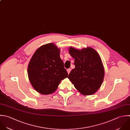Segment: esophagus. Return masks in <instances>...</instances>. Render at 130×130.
I'll return each mask as SVG.
<instances>
[{
    "mask_svg": "<svg viewBox=\"0 0 130 130\" xmlns=\"http://www.w3.org/2000/svg\"><path fill=\"white\" fill-rule=\"evenodd\" d=\"M67 72H68V74H69L70 73V71H71V69H67Z\"/></svg>",
    "mask_w": 130,
    "mask_h": 130,
    "instance_id": "obj_1",
    "label": "esophagus"
}]
</instances>
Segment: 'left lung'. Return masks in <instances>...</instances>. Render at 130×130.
I'll use <instances>...</instances> for the list:
<instances>
[{"label": "left lung", "mask_w": 130, "mask_h": 130, "mask_svg": "<svg viewBox=\"0 0 130 130\" xmlns=\"http://www.w3.org/2000/svg\"><path fill=\"white\" fill-rule=\"evenodd\" d=\"M69 53L74 59L75 68L68 78L82 95L95 94L102 84L105 74L99 55L89 46L82 50L70 46Z\"/></svg>", "instance_id": "obj_1"}]
</instances>
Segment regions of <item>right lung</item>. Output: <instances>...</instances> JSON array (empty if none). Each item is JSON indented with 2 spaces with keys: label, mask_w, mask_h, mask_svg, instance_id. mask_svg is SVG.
<instances>
[{
  "label": "right lung",
  "mask_w": 130,
  "mask_h": 130,
  "mask_svg": "<svg viewBox=\"0 0 130 130\" xmlns=\"http://www.w3.org/2000/svg\"><path fill=\"white\" fill-rule=\"evenodd\" d=\"M60 49L53 43L40 46L29 63L27 73L32 87L42 95L53 93L61 80L68 77Z\"/></svg>",
  "instance_id": "add662e5"
}]
</instances>
